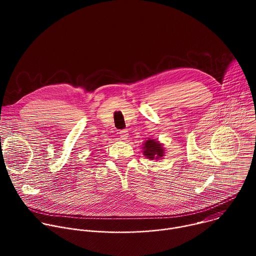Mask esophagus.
Returning <instances> with one entry per match:
<instances>
[{
	"label": "esophagus",
	"instance_id": "esophagus-1",
	"mask_svg": "<svg viewBox=\"0 0 256 256\" xmlns=\"http://www.w3.org/2000/svg\"><path fill=\"white\" fill-rule=\"evenodd\" d=\"M120 136L122 140H126L128 136V132L126 130H122L120 132Z\"/></svg>",
	"mask_w": 256,
	"mask_h": 256
}]
</instances>
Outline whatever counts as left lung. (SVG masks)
I'll return each instance as SVG.
<instances>
[{
    "label": "left lung",
    "instance_id": "1",
    "mask_svg": "<svg viewBox=\"0 0 256 256\" xmlns=\"http://www.w3.org/2000/svg\"><path fill=\"white\" fill-rule=\"evenodd\" d=\"M142 154L148 159H160L164 156L163 144L159 140L149 138L142 144Z\"/></svg>",
    "mask_w": 256,
    "mask_h": 256
}]
</instances>
